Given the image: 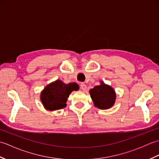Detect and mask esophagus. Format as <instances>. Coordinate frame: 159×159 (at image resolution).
I'll use <instances>...</instances> for the list:
<instances>
[{"label":"esophagus","mask_w":159,"mask_h":159,"mask_svg":"<svg viewBox=\"0 0 159 159\" xmlns=\"http://www.w3.org/2000/svg\"><path fill=\"white\" fill-rule=\"evenodd\" d=\"M80 89H81L83 91H85L87 89V85L85 83H81L80 84Z\"/></svg>","instance_id":"esophagus-1"}]
</instances>
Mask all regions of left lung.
I'll list each match as a JSON object with an SVG mask.
<instances>
[{"label":"left lung","instance_id":"left-lung-1","mask_svg":"<svg viewBox=\"0 0 159 159\" xmlns=\"http://www.w3.org/2000/svg\"><path fill=\"white\" fill-rule=\"evenodd\" d=\"M89 93L94 106L100 109H109L116 102V94L114 89L102 81H100V85L91 89Z\"/></svg>","mask_w":159,"mask_h":159}]
</instances>
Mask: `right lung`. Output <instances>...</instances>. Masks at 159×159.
Returning <instances> with one entry per match:
<instances>
[{"mask_svg":"<svg viewBox=\"0 0 159 159\" xmlns=\"http://www.w3.org/2000/svg\"><path fill=\"white\" fill-rule=\"evenodd\" d=\"M79 89L75 83L65 84L57 80L47 85L41 93L40 100L48 111H56L66 107V102L72 91Z\"/></svg>","mask_w":159,"mask_h":159,"instance_id":"obj_1","label":"right lung"}]
</instances>
